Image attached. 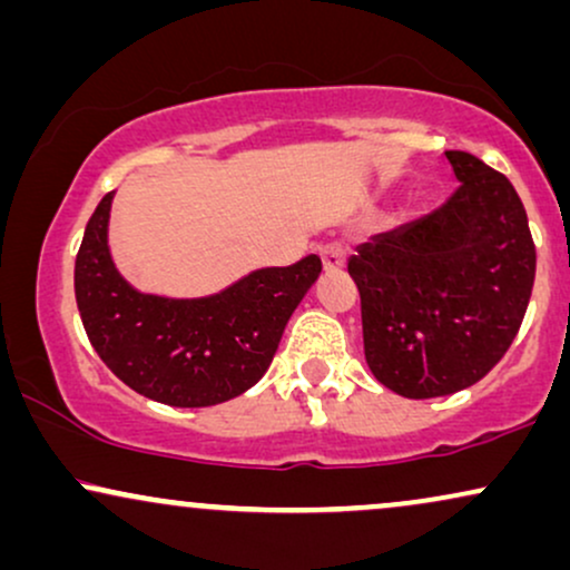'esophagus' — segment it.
I'll return each mask as SVG.
<instances>
[{
  "label": "esophagus",
  "mask_w": 570,
  "mask_h": 570,
  "mask_svg": "<svg viewBox=\"0 0 570 570\" xmlns=\"http://www.w3.org/2000/svg\"><path fill=\"white\" fill-rule=\"evenodd\" d=\"M344 261H347V247H344L342 242L323 244V247H321V263H323V271H326V273L342 271V268H344Z\"/></svg>",
  "instance_id": "obj_1"
}]
</instances>
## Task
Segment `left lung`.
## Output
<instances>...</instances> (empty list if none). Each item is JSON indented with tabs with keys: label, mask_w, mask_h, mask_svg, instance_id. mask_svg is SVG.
Listing matches in <instances>:
<instances>
[{
	"label": "left lung",
	"mask_w": 570,
	"mask_h": 570,
	"mask_svg": "<svg viewBox=\"0 0 570 570\" xmlns=\"http://www.w3.org/2000/svg\"><path fill=\"white\" fill-rule=\"evenodd\" d=\"M458 189L442 207L373 236L350 257L365 363L407 400L455 394L500 363L521 328L537 249L513 184L444 153Z\"/></svg>",
	"instance_id": "8db88e82"
}]
</instances>
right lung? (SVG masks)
<instances>
[{
    "label": "right lung",
    "mask_w": 570,
    "mask_h": 570,
    "mask_svg": "<svg viewBox=\"0 0 570 570\" xmlns=\"http://www.w3.org/2000/svg\"><path fill=\"white\" fill-rule=\"evenodd\" d=\"M112 197L97 205L76 255V302L91 347L126 386L163 405L239 397L268 371L286 323L321 276V257L252 271L207 297L144 294L112 263Z\"/></svg>",
    "instance_id": "obj_1"
}]
</instances>
